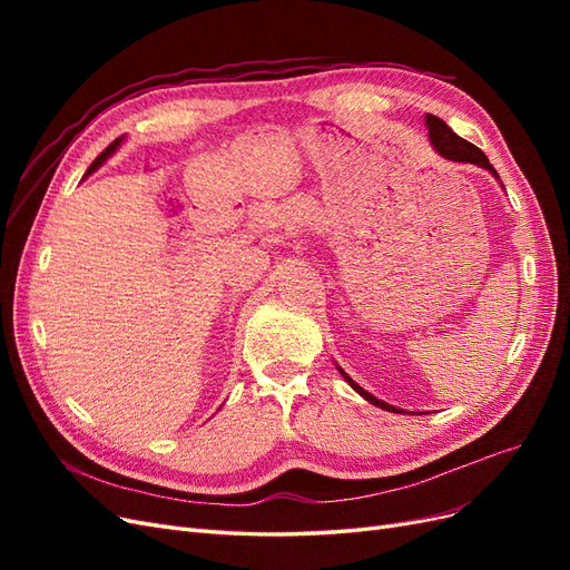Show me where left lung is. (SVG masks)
Masks as SVG:
<instances>
[{
  "instance_id": "8db88e82",
  "label": "left lung",
  "mask_w": 570,
  "mask_h": 570,
  "mask_svg": "<svg viewBox=\"0 0 570 570\" xmlns=\"http://www.w3.org/2000/svg\"><path fill=\"white\" fill-rule=\"evenodd\" d=\"M425 128H428V137H430V145L435 147V151L440 154V157H444L446 161H459V164H475V166H480V168H485V170H490V174L499 180V174L494 170V166L488 161V157L485 154H482L475 145H471L469 140H463V137H459L450 126L444 124L442 118H438V116H433V114H425ZM337 366V364H335ZM337 371L342 373V377L344 381H347L350 385H352V390L354 392H358L361 396H364L366 402H371L373 406H381V409H385V411H392V413H404V409H396V406H392V404H387V402H381L377 400V396H373L371 392H366L364 387L361 385H356L352 377L344 373L340 366H337ZM409 413V411H406Z\"/></svg>"
}]
</instances>
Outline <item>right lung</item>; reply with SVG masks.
<instances>
[{"mask_svg":"<svg viewBox=\"0 0 570 570\" xmlns=\"http://www.w3.org/2000/svg\"><path fill=\"white\" fill-rule=\"evenodd\" d=\"M120 142H124V137H118V140H114V142H111V145H109V147H107L105 151H101V154H99V157H97V159L92 161V166L88 168V174H85V178H88V176H92V174H95V170H97V168H99L101 164H105V161H107V159L111 157V154H114V151H116V149L120 147Z\"/></svg>","mask_w":570,"mask_h":570,"instance_id":"right-lung-1","label":"right lung"}]
</instances>
